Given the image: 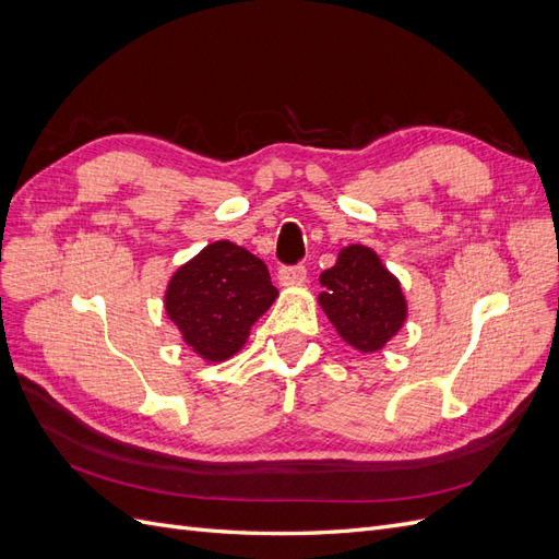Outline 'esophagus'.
Instances as JSON below:
<instances>
[{"label":"esophagus","instance_id":"1","mask_svg":"<svg viewBox=\"0 0 559 559\" xmlns=\"http://www.w3.org/2000/svg\"><path fill=\"white\" fill-rule=\"evenodd\" d=\"M308 277L306 265H292V267H280L277 280L282 286H292V284H302Z\"/></svg>","mask_w":559,"mask_h":559}]
</instances>
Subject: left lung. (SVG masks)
<instances>
[{
    "label": "left lung",
    "mask_w": 559,
    "mask_h": 559,
    "mask_svg": "<svg viewBox=\"0 0 559 559\" xmlns=\"http://www.w3.org/2000/svg\"><path fill=\"white\" fill-rule=\"evenodd\" d=\"M317 302L343 341L361 354L382 349L401 331L408 302L401 282L378 253L364 245L337 251L335 265L319 275Z\"/></svg>",
    "instance_id": "obj_1"
}]
</instances>
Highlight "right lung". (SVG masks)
Here are the masks:
<instances>
[{
  "label": "right lung",
  "instance_id": "1",
  "mask_svg": "<svg viewBox=\"0 0 559 559\" xmlns=\"http://www.w3.org/2000/svg\"><path fill=\"white\" fill-rule=\"evenodd\" d=\"M265 263L230 240L207 245L167 282L165 312L200 359L238 354L251 326L277 298Z\"/></svg>",
  "mask_w": 559,
  "mask_h": 559
}]
</instances>
